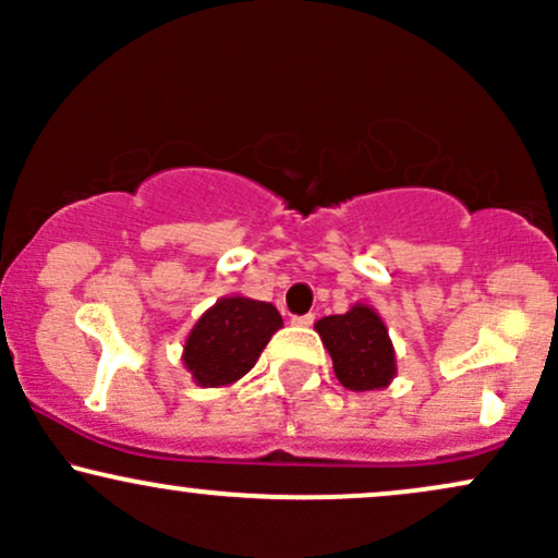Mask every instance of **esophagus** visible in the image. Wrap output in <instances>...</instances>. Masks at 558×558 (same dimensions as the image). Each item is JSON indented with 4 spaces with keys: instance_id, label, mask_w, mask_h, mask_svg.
I'll return each mask as SVG.
<instances>
[{
    "instance_id": "obj_1",
    "label": "esophagus",
    "mask_w": 558,
    "mask_h": 558,
    "mask_svg": "<svg viewBox=\"0 0 558 558\" xmlns=\"http://www.w3.org/2000/svg\"><path fill=\"white\" fill-rule=\"evenodd\" d=\"M293 325H299V328H310V325H315V312H306V315H296L291 319Z\"/></svg>"
}]
</instances>
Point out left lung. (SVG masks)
I'll return each instance as SVG.
<instances>
[{
    "mask_svg": "<svg viewBox=\"0 0 558 558\" xmlns=\"http://www.w3.org/2000/svg\"><path fill=\"white\" fill-rule=\"evenodd\" d=\"M332 356V369L343 388L364 390L386 388L396 375V356L388 330L377 312L356 304L345 315L323 317L315 325Z\"/></svg>",
    "mask_w": 558,
    "mask_h": 558,
    "instance_id": "left-lung-1",
    "label": "left lung"
}]
</instances>
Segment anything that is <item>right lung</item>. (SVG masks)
Returning a JSON list of instances; mask_svg holds the SVG:
<instances>
[{
    "label": "right lung",
    "instance_id": "add662e5",
    "mask_svg": "<svg viewBox=\"0 0 558 558\" xmlns=\"http://www.w3.org/2000/svg\"><path fill=\"white\" fill-rule=\"evenodd\" d=\"M280 325L283 319L267 301L220 299L191 330L183 354L185 367L198 386H230L254 367Z\"/></svg>",
    "mask_w": 558,
    "mask_h": 558
}]
</instances>
